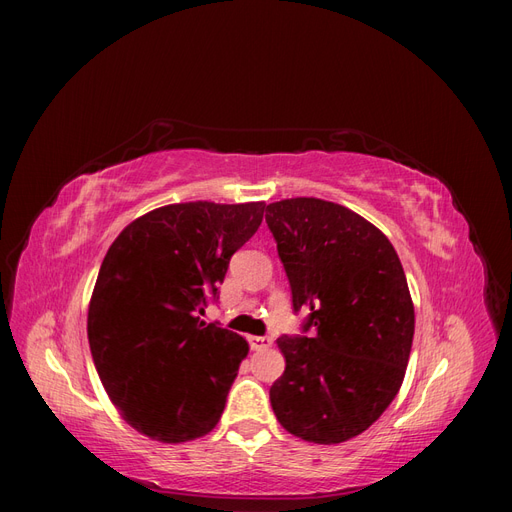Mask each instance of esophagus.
Masks as SVG:
<instances>
[{"mask_svg":"<svg viewBox=\"0 0 512 512\" xmlns=\"http://www.w3.org/2000/svg\"><path fill=\"white\" fill-rule=\"evenodd\" d=\"M247 342H250L252 350H265L273 344V339L269 335H250L247 337Z\"/></svg>","mask_w":512,"mask_h":512,"instance_id":"obj_1","label":"esophagus"}]
</instances>
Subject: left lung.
<instances>
[{"label": "left lung", "instance_id": "1", "mask_svg": "<svg viewBox=\"0 0 512 512\" xmlns=\"http://www.w3.org/2000/svg\"><path fill=\"white\" fill-rule=\"evenodd\" d=\"M294 312L307 335H282L284 374L271 406L307 442L359 436L391 406L406 376L414 305L391 241L359 213L320 198L267 205Z\"/></svg>", "mask_w": 512, "mask_h": 512}]
</instances>
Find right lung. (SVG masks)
Listing matches in <instances>:
<instances>
[{"label":"right lung","mask_w":512,"mask_h":512,"mask_svg":"<svg viewBox=\"0 0 512 512\" xmlns=\"http://www.w3.org/2000/svg\"><path fill=\"white\" fill-rule=\"evenodd\" d=\"M262 211L265 203L166 205L108 247L89 301V348L119 414L151 440H196L220 421L250 346L198 314L209 294L218 299Z\"/></svg>","instance_id":"obj_1"}]
</instances>
